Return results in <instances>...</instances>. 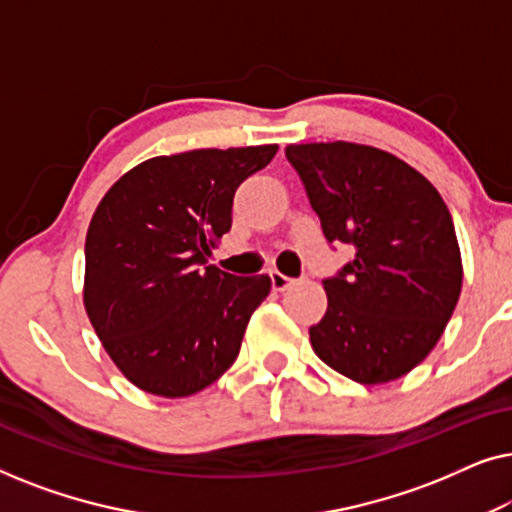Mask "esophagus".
Listing matches in <instances>:
<instances>
[{
  "label": "esophagus",
  "instance_id": "34e87169",
  "mask_svg": "<svg viewBox=\"0 0 512 512\" xmlns=\"http://www.w3.org/2000/svg\"><path fill=\"white\" fill-rule=\"evenodd\" d=\"M270 282H272V289H275V291H286V289H289V286L293 284V279L282 275V272L272 270V272H270Z\"/></svg>",
  "mask_w": 512,
  "mask_h": 512
}]
</instances>
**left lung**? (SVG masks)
<instances>
[{
	"label": "left lung",
	"instance_id": "left-lung-1",
	"mask_svg": "<svg viewBox=\"0 0 512 512\" xmlns=\"http://www.w3.org/2000/svg\"><path fill=\"white\" fill-rule=\"evenodd\" d=\"M286 158L326 240L354 249V261L324 279L314 354L359 384L408 375L436 347L461 293L450 209L415 167L375 146L289 144Z\"/></svg>",
	"mask_w": 512,
	"mask_h": 512
}]
</instances>
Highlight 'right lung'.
<instances>
[{"mask_svg": "<svg viewBox=\"0 0 512 512\" xmlns=\"http://www.w3.org/2000/svg\"><path fill=\"white\" fill-rule=\"evenodd\" d=\"M277 144L144 160L109 188L86 235L83 305L118 370L146 394L184 398L240 354L270 277L207 265L233 223L237 186Z\"/></svg>", "mask_w": 512, "mask_h": 512, "instance_id": "right-lung-1", "label": "right lung"}]
</instances>
